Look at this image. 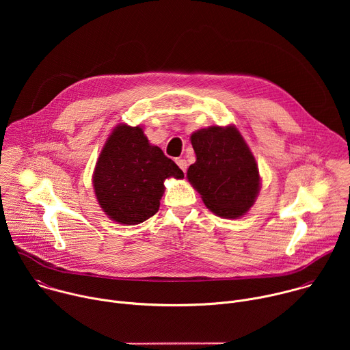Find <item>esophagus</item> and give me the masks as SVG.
Masks as SVG:
<instances>
[{
  "instance_id": "34e87169",
  "label": "esophagus",
  "mask_w": 350,
  "mask_h": 350,
  "mask_svg": "<svg viewBox=\"0 0 350 350\" xmlns=\"http://www.w3.org/2000/svg\"><path fill=\"white\" fill-rule=\"evenodd\" d=\"M176 163L178 165V167H180L184 173L187 172V161H185V159H180V158H178V159H176Z\"/></svg>"
}]
</instances>
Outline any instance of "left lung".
I'll use <instances>...</instances> for the list:
<instances>
[{
  "instance_id": "obj_1",
  "label": "left lung",
  "mask_w": 350,
  "mask_h": 350,
  "mask_svg": "<svg viewBox=\"0 0 350 350\" xmlns=\"http://www.w3.org/2000/svg\"><path fill=\"white\" fill-rule=\"evenodd\" d=\"M196 162L187 178L208 209L237 219L251 209L260 191L259 167L235 126H211L191 134Z\"/></svg>"
}]
</instances>
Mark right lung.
I'll list each match as a JSON object with an SVG mask.
<instances>
[{"label":"right lung","instance_id":"add662e5","mask_svg":"<svg viewBox=\"0 0 350 350\" xmlns=\"http://www.w3.org/2000/svg\"><path fill=\"white\" fill-rule=\"evenodd\" d=\"M183 178V170L151 145L139 126L118 124L96 161L92 185L105 215L124 226L145 221L159 211L163 181Z\"/></svg>","mask_w":350,"mask_h":350}]
</instances>
